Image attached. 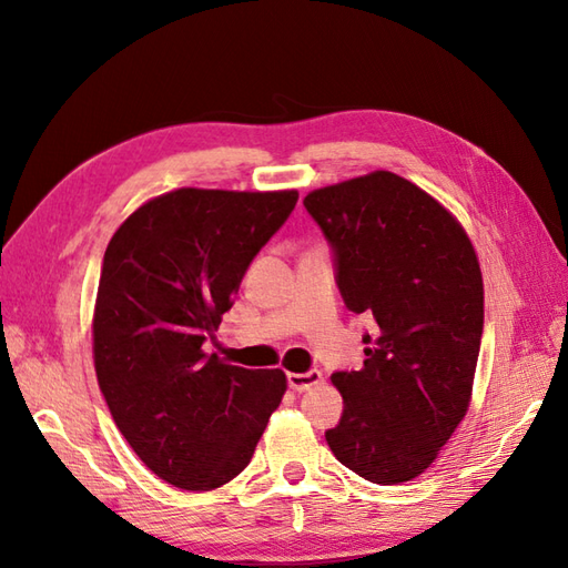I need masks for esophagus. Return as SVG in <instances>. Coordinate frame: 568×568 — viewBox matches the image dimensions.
Returning <instances> with one entry per match:
<instances>
[{
  "instance_id": "34e87169",
  "label": "esophagus",
  "mask_w": 568,
  "mask_h": 568,
  "mask_svg": "<svg viewBox=\"0 0 568 568\" xmlns=\"http://www.w3.org/2000/svg\"><path fill=\"white\" fill-rule=\"evenodd\" d=\"M320 381H322V373L317 368H310L305 373H287V385L297 393L312 388V385H317Z\"/></svg>"
}]
</instances>
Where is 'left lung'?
Returning <instances> with one entry per match:
<instances>
[{
  "mask_svg": "<svg viewBox=\"0 0 568 568\" xmlns=\"http://www.w3.org/2000/svg\"><path fill=\"white\" fill-rule=\"evenodd\" d=\"M346 310L373 315L361 371H336L332 454L371 484L419 476L468 409L484 334V277L466 232L409 180L376 171L310 192Z\"/></svg>",
  "mask_w": 568,
  "mask_h": 568,
  "instance_id": "1",
  "label": "left lung"
}]
</instances>
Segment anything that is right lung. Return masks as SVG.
<instances>
[{"mask_svg":"<svg viewBox=\"0 0 568 568\" xmlns=\"http://www.w3.org/2000/svg\"><path fill=\"white\" fill-rule=\"evenodd\" d=\"M297 192L183 187L143 204L104 251L94 371L131 449L165 484L212 490L251 462L285 393L283 371L229 366L214 336Z\"/></svg>","mask_w":568,"mask_h":568,"instance_id":"1","label":"right lung"}]
</instances>
